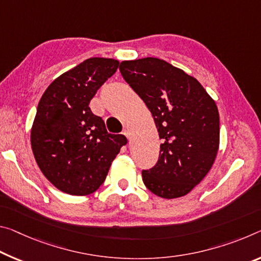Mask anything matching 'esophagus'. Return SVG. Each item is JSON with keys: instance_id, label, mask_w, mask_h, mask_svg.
Listing matches in <instances>:
<instances>
[{"instance_id": "1", "label": "esophagus", "mask_w": 261, "mask_h": 261, "mask_svg": "<svg viewBox=\"0 0 261 261\" xmlns=\"http://www.w3.org/2000/svg\"><path fill=\"white\" fill-rule=\"evenodd\" d=\"M122 134H123L124 136H125V137H126L127 139H130V131H129V130H127V129H124Z\"/></svg>"}]
</instances>
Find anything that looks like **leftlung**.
Instances as JSON below:
<instances>
[{"instance_id": "obj_1", "label": "left lung", "mask_w": 261, "mask_h": 261, "mask_svg": "<svg viewBox=\"0 0 261 261\" xmlns=\"http://www.w3.org/2000/svg\"><path fill=\"white\" fill-rule=\"evenodd\" d=\"M119 71L145 102L164 142L155 166L142 172L144 185L163 198L187 195L216 159V103L195 77L158 58L122 61Z\"/></svg>"}]
</instances>
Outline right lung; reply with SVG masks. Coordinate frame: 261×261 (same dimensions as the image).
<instances>
[{
	"mask_svg": "<svg viewBox=\"0 0 261 261\" xmlns=\"http://www.w3.org/2000/svg\"><path fill=\"white\" fill-rule=\"evenodd\" d=\"M119 61L89 58L58 76L41 96L31 129V147L40 171L56 188L85 196L105 182L123 135H111L89 102L117 71Z\"/></svg>",
	"mask_w": 261,
	"mask_h": 261,
	"instance_id": "1",
	"label": "right lung"
}]
</instances>
